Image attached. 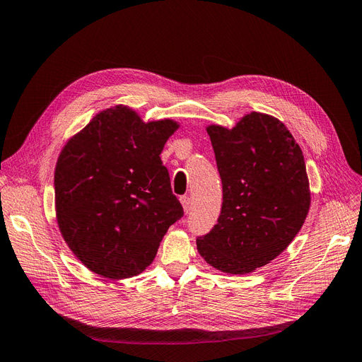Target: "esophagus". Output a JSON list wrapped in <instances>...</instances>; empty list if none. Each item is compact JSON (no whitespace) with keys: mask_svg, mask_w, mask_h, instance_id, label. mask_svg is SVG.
Here are the masks:
<instances>
[{"mask_svg":"<svg viewBox=\"0 0 362 362\" xmlns=\"http://www.w3.org/2000/svg\"><path fill=\"white\" fill-rule=\"evenodd\" d=\"M181 204H182V208H184V213H189L192 210V201L189 196H181Z\"/></svg>","mask_w":362,"mask_h":362,"instance_id":"obj_1","label":"esophagus"}]
</instances>
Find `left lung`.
Wrapping results in <instances>:
<instances>
[{
	"label": "left lung",
	"instance_id": "8db88e82",
	"mask_svg": "<svg viewBox=\"0 0 362 362\" xmlns=\"http://www.w3.org/2000/svg\"><path fill=\"white\" fill-rule=\"evenodd\" d=\"M206 133L223 202L196 246L214 269L245 275L275 259L300 231L311 204L303 154L279 119L258 112L231 129L208 125Z\"/></svg>",
	"mask_w": 362,
	"mask_h": 362
}]
</instances>
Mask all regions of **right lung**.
<instances>
[{"label": "right lung", "mask_w": 362, "mask_h": 362, "mask_svg": "<svg viewBox=\"0 0 362 362\" xmlns=\"http://www.w3.org/2000/svg\"><path fill=\"white\" fill-rule=\"evenodd\" d=\"M180 124L144 122L127 105L93 116L63 146L54 172L60 233L96 275L136 276L184 211L160 158Z\"/></svg>", "instance_id": "obj_1"}]
</instances>
